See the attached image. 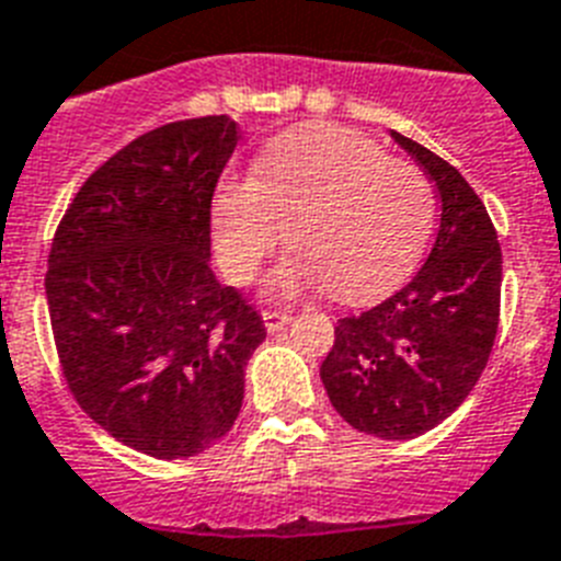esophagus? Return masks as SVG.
I'll use <instances>...</instances> for the list:
<instances>
[{
	"label": "esophagus",
	"mask_w": 561,
	"mask_h": 561,
	"mask_svg": "<svg viewBox=\"0 0 561 561\" xmlns=\"http://www.w3.org/2000/svg\"><path fill=\"white\" fill-rule=\"evenodd\" d=\"M261 318H263V327H266V330H270V332H280L286 327V323L291 321V314L277 312V309H263Z\"/></svg>",
	"instance_id": "34e87169"
}]
</instances>
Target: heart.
Here are the masks:
<instances>
[{"label":"heart","instance_id":"b5f03b06","mask_svg":"<svg viewBox=\"0 0 561 561\" xmlns=\"http://www.w3.org/2000/svg\"><path fill=\"white\" fill-rule=\"evenodd\" d=\"M433 217L427 178L341 125L275 137L252 178L217 180L208 206L217 261L234 284L261 272L286 229L291 254L270 277L275 298L327 286L364 300L390 289L427 247Z\"/></svg>","mask_w":561,"mask_h":561}]
</instances>
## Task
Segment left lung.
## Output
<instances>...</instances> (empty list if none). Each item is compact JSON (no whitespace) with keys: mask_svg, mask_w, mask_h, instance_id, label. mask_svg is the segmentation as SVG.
<instances>
[{"mask_svg":"<svg viewBox=\"0 0 561 561\" xmlns=\"http://www.w3.org/2000/svg\"><path fill=\"white\" fill-rule=\"evenodd\" d=\"M390 137L436 183V243L404 289L337 321L321 381L346 424L404 442L456 413L484 373L499 330L502 249L458 169L404 134Z\"/></svg>","mask_w":561,"mask_h":561,"instance_id":"left-lung-1","label":"left lung"}]
</instances>
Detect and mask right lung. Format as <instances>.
Instances as JSON below:
<instances>
[{
    "label": "right lung",
    "mask_w": 561,
    "mask_h": 561,
    "mask_svg": "<svg viewBox=\"0 0 561 561\" xmlns=\"http://www.w3.org/2000/svg\"><path fill=\"white\" fill-rule=\"evenodd\" d=\"M240 125L180 119L82 183L54 234L50 327L73 398L111 438L188 458L226 436L261 314L211 272L208 206Z\"/></svg>",
    "instance_id": "add662e5"
}]
</instances>
